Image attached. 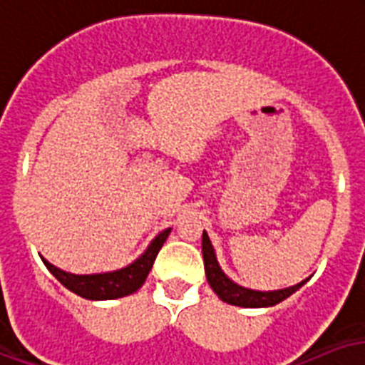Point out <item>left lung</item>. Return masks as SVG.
Returning a JSON list of instances; mask_svg holds the SVG:
<instances>
[{
    "label": "left lung",
    "mask_w": 365,
    "mask_h": 365,
    "mask_svg": "<svg viewBox=\"0 0 365 365\" xmlns=\"http://www.w3.org/2000/svg\"><path fill=\"white\" fill-rule=\"evenodd\" d=\"M202 254H204V267L207 283L213 289V292L217 294L223 302L232 304V306H240V308H267V306H275V304L283 302L284 298H289L292 292H297L306 281L289 287V289L281 290H252L245 289L240 284L232 283L229 277L225 275L223 269L219 267L217 257H215V250H213L212 240L207 237V232L204 231L202 235Z\"/></svg>",
    "instance_id": "left-lung-1"
}]
</instances>
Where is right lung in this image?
Wrapping results in <instances>:
<instances>
[{"label": "right lung", "instance_id": "obj_1", "mask_svg": "<svg viewBox=\"0 0 365 365\" xmlns=\"http://www.w3.org/2000/svg\"><path fill=\"white\" fill-rule=\"evenodd\" d=\"M169 232H171V229L161 231L136 262H133L127 267H123V269L109 271V273L75 275V273H67V271L59 269V267L49 264L48 259H43V257L42 262L46 264L49 273L56 277L63 287L73 290L78 297L86 298V300H113V298H123L133 294V292H136L144 284L148 273H150L153 262H155V256H158V252L161 250V246H163V242L169 237Z\"/></svg>", "mask_w": 365, "mask_h": 365}]
</instances>
